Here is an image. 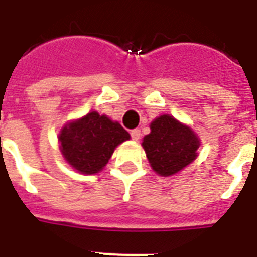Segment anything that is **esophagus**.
Instances as JSON below:
<instances>
[{
	"mask_svg": "<svg viewBox=\"0 0 257 257\" xmlns=\"http://www.w3.org/2000/svg\"><path fill=\"white\" fill-rule=\"evenodd\" d=\"M131 136H132V140L139 141L140 137H141V131L140 129H133L132 132H131Z\"/></svg>",
	"mask_w": 257,
	"mask_h": 257,
	"instance_id": "obj_1",
	"label": "esophagus"
}]
</instances>
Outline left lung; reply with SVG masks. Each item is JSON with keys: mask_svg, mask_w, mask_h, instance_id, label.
<instances>
[{"mask_svg": "<svg viewBox=\"0 0 257 257\" xmlns=\"http://www.w3.org/2000/svg\"><path fill=\"white\" fill-rule=\"evenodd\" d=\"M141 145L154 172L169 177L182 172L198 157L201 139L172 114H161L150 122V133Z\"/></svg>", "mask_w": 257, "mask_h": 257, "instance_id": "1", "label": "left lung"}]
</instances>
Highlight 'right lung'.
Instances as JSON below:
<instances>
[{"mask_svg": "<svg viewBox=\"0 0 257 257\" xmlns=\"http://www.w3.org/2000/svg\"><path fill=\"white\" fill-rule=\"evenodd\" d=\"M129 139L121 125L97 110L66 122L58 135L64 161L87 176L101 172L114 149Z\"/></svg>", "mask_w": 257, "mask_h": 257, "instance_id": "1", "label": "right lung"}]
</instances>
